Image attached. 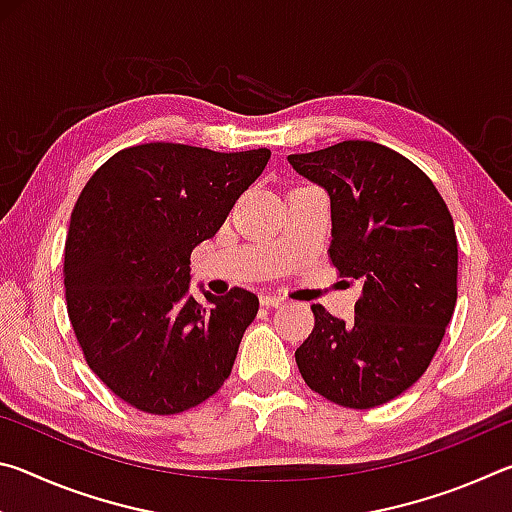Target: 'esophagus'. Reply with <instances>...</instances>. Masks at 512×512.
<instances>
[{
	"label": "esophagus",
	"instance_id": "1",
	"mask_svg": "<svg viewBox=\"0 0 512 512\" xmlns=\"http://www.w3.org/2000/svg\"><path fill=\"white\" fill-rule=\"evenodd\" d=\"M284 298L280 296H262V307H282Z\"/></svg>",
	"mask_w": 512,
	"mask_h": 512
}]
</instances>
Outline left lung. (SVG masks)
Segmentation results:
<instances>
[{
    "label": "left lung",
    "instance_id": "8db88e82",
    "mask_svg": "<svg viewBox=\"0 0 512 512\" xmlns=\"http://www.w3.org/2000/svg\"><path fill=\"white\" fill-rule=\"evenodd\" d=\"M332 201L329 262L363 284L354 320L311 305L296 350L305 384L329 402L372 409L418 381L456 307L454 219L427 173L384 144L345 140L289 155Z\"/></svg>",
    "mask_w": 512,
    "mask_h": 512
}]
</instances>
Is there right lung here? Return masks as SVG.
<instances>
[{
  "label": "right lung",
  "mask_w": 512,
  "mask_h": 512,
  "mask_svg": "<svg viewBox=\"0 0 512 512\" xmlns=\"http://www.w3.org/2000/svg\"><path fill=\"white\" fill-rule=\"evenodd\" d=\"M271 151L151 142L92 173L65 241L67 316L94 375L153 415L194 409L230 377L255 293L187 296L192 250L216 235Z\"/></svg>",
  "instance_id": "1"
}]
</instances>
